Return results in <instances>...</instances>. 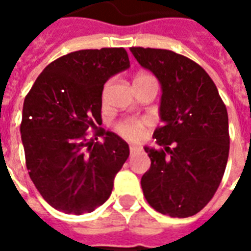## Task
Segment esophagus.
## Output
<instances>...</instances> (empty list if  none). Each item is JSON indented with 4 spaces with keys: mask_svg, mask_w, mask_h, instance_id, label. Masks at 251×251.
I'll return each mask as SVG.
<instances>
[{
    "mask_svg": "<svg viewBox=\"0 0 251 251\" xmlns=\"http://www.w3.org/2000/svg\"><path fill=\"white\" fill-rule=\"evenodd\" d=\"M139 151H141V147H138V146H134V145L130 146V155H131V156L139 152Z\"/></svg>",
    "mask_w": 251,
    "mask_h": 251,
    "instance_id": "1",
    "label": "esophagus"
}]
</instances>
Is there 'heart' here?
<instances>
[{
    "instance_id": "obj_1",
    "label": "heart",
    "mask_w": 251,
    "mask_h": 251,
    "mask_svg": "<svg viewBox=\"0 0 251 251\" xmlns=\"http://www.w3.org/2000/svg\"><path fill=\"white\" fill-rule=\"evenodd\" d=\"M147 74H138L134 80L147 78ZM150 122L145 118H126L122 120L116 125V130L118 134H121L122 137L130 141H138L145 135L146 130L149 129Z\"/></svg>"
}]
</instances>
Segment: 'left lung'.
Instances as JSON below:
<instances>
[{
    "label": "left lung",
    "instance_id": "obj_1",
    "mask_svg": "<svg viewBox=\"0 0 251 251\" xmlns=\"http://www.w3.org/2000/svg\"><path fill=\"white\" fill-rule=\"evenodd\" d=\"M133 56L161 84L160 118L145 147L151 167L142 176L145 198L172 218H189L210 202L229 155L228 113L214 80L202 66L167 49L133 47Z\"/></svg>",
    "mask_w": 251,
    "mask_h": 251
}]
</instances>
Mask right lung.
<instances>
[{
    "mask_svg": "<svg viewBox=\"0 0 251 251\" xmlns=\"http://www.w3.org/2000/svg\"><path fill=\"white\" fill-rule=\"evenodd\" d=\"M129 66L124 48L76 50L50 62L25 96L21 124L25 165L53 208L82 215L109 198L129 145L104 129L96 133L102 142L87 139L86 131L100 125L105 82Z\"/></svg>",
    "mask_w": 251,
    "mask_h": 251,
    "instance_id": "1",
    "label": "right lung"
}]
</instances>
